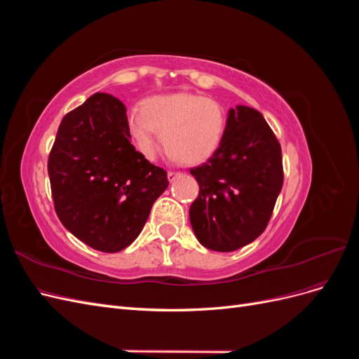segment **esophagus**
Returning <instances> with one entry per match:
<instances>
[{"label":"esophagus","mask_w":359,"mask_h":359,"mask_svg":"<svg viewBox=\"0 0 359 359\" xmlns=\"http://www.w3.org/2000/svg\"><path fill=\"white\" fill-rule=\"evenodd\" d=\"M178 177H181V173L180 172H168V178H169V181L170 182H173V181H175Z\"/></svg>","instance_id":"34e87169"}]
</instances>
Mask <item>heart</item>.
I'll use <instances>...</instances> for the list:
<instances>
[{
	"instance_id": "b5f03b06",
	"label": "heart",
	"mask_w": 359,
	"mask_h": 359,
	"mask_svg": "<svg viewBox=\"0 0 359 359\" xmlns=\"http://www.w3.org/2000/svg\"><path fill=\"white\" fill-rule=\"evenodd\" d=\"M128 133L147 160L157 154L158 135L166 154L182 165H199L219 149L226 127L220 103L193 93L148 97L127 116Z\"/></svg>"
}]
</instances>
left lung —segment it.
I'll return each mask as SVG.
<instances>
[{
  "label": "left lung",
  "mask_w": 359,
  "mask_h": 359,
  "mask_svg": "<svg viewBox=\"0 0 359 359\" xmlns=\"http://www.w3.org/2000/svg\"><path fill=\"white\" fill-rule=\"evenodd\" d=\"M199 196L190 206L198 241L214 252H233L265 231L283 186L281 148L259 111L238 104L227 112L219 149L190 169Z\"/></svg>",
  "instance_id": "left-lung-1"
}]
</instances>
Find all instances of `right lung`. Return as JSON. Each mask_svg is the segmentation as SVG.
Masks as SVG:
<instances>
[{
	"label": "right lung",
	"instance_id": "add662e5",
	"mask_svg": "<svg viewBox=\"0 0 359 359\" xmlns=\"http://www.w3.org/2000/svg\"><path fill=\"white\" fill-rule=\"evenodd\" d=\"M126 112L114 95L93 94L62 118L48 161L58 219L104 253L136 240L169 186L166 170L132 145Z\"/></svg>",
	"mask_w": 359,
	"mask_h": 359
}]
</instances>
